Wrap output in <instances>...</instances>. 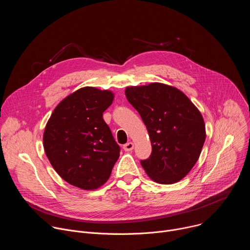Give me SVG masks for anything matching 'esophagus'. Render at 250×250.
<instances>
[{"label":"esophagus","instance_id":"esophagus-1","mask_svg":"<svg viewBox=\"0 0 250 250\" xmlns=\"http://www.w3.org/2000/svg\"><path fill=\"white\" fill-rule=\"evenodd\" d=\"M123 148H124L125 151H131L133 149V144H132L131 141H129V142H127V144H125L123 146Z\"/></svg>","mask_w":250,"mask_h":250}]
</instances>
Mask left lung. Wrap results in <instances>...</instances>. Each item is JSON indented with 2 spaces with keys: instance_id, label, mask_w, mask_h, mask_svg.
Wrapping results in <instances>:
<instances>
[{
  "instance_id": "obj_1",
  "label": "left lung",
  "mask_w": 250,
  "mask_h": 250,
  "mask_svg": "<svg viewBox=\"0 0 250 250\" xmlns=\"http://www.w3.org/2000/svg\"><path fill=\"white\" fill-rule=\"evenodd\" d=\"M125 97L151 141L152 152L141 166L159 184L179 182L198 161L206 140L200 111L183 92L161 83L127 87Z\"/></svg>"
}]
</instances>
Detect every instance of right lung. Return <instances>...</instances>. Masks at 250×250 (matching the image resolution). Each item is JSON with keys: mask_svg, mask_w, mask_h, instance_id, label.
<instances>
[{"mask_svg": "<svg viewBox=\"0 0 250 250\" xmlns=\"http://www.w3.org/2000/svg\"><path fill=\"white\" fill-rule=\"evenodd\" d=\"M114 101L109 90L84 87L54 109L43 133L45 154L67 183L95 190L111 176L120 146L103 119Z\"/></svg>", "mask_w": 250, "mask_h": 250, "instance_id": "right-lung-1", "label": "right lung"}]
</instances>
